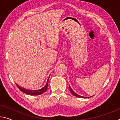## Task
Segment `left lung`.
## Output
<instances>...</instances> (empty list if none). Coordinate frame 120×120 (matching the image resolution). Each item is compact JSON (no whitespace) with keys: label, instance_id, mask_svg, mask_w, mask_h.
<instances>
[{"label":"left lung","instance_id":"obj_1","mask_svg":"<svg viewBox=\"0 0 120 120\" xmlns=\"http://www.w3.org/2000/svg\"><path fill=\"white\" fill-rule=\"evenodd\" d=\"M69 90H70V91L71 92V93L72 94H73L74 96H76L77 97H79V98H85L86 97H82V96H79V95H78L77 94H76V93L75 92H74L73 90H72L71 87H70V86H69Z\"/></svg>","mask_w":120,"mask_h":120}]
</instances>
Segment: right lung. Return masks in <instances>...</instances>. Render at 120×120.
I'll use <instances>...</instances> for the list:
<instances>
[{
    "instance_id": "right-lung-1",
    "label": "right lung",
    "mask_w": 120,
    "mask_h": 120,
    "mask_svg": "<svg viewBox=\"0 0 120 120\" xmlns=\"http://www.w3.org/2000/svg\"><path fill=\"white\" fill-rule=\"evenodd\" d=\"M49 79H48V80H47L46 84L44 86V87H43V89H40V90H38L30 91V90H26V89H24L22 88L21 87L19 86L18 84H16V85H17V86H18V88L20 89V90L22 92L25 93V94H29V95H33V96H37V95H40V94H43V93H44L45 91H46L47 90Z\"/></svg>"
}]
</instances>
